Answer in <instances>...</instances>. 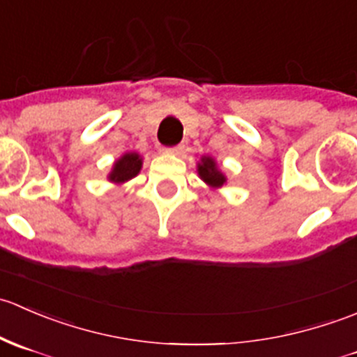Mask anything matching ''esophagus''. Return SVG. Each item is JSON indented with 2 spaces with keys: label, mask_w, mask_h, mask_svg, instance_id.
<instances>
[{
  "label": "esophagus",
  "mask_w": 357,
  "mask_h": 357,
  "mask_svg": "<svg viewBox=\"0 0 357 357\" xmlns=\"http://www.w3.org/2000/svg\"><path fill=\"white\" fill-rule=\"evenodd\" d=\"M183 150H185V146L178 145V146H172V149H165V153H169V155H181Z\"/></svg>",
  "instance_id": "obj_1"
}]
</instances>
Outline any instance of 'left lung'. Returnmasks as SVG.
Wrapping results in <instances>:
<instances>
[{"label": "left lung", "instance_id": "obj_1", "mask_svg": "<svg viewBox=\"0 0 357 357\" xmlns=\"http://www.w3.org/2000/svg\"><path fill=\"white\" fill-rule=\"evenodd\" d=\"M197 171H199L202 181L211 188H221L226 183V176L219 171L218 162L212 157H202L199 165H197Z\"/></svg>", "mask_w": 357, "mask_h": 357}]
</instances>
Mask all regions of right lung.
Returning a JSON list of instances; mask_svg holds the SVG:
<instances>
[{"instance_id": "add662e5", "label": "right lung", "mask_w": 357, "mask_h": 357, "mask_svg": "<svg viewBox=\"0 0 357 357\" xmlns=\"http://www.w3.org/2000/svg\"><path fill=\"white\" fill-rule=\"evenodd\" d=\"M143 158L139 153L136 152H128L124 153L121 158H117L112 167L109 174V181L115 183V185H122V183L129 181L135 176H138V172L142 171Z\"/></svg>"}]
</instances>
